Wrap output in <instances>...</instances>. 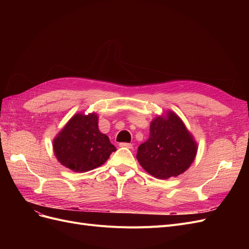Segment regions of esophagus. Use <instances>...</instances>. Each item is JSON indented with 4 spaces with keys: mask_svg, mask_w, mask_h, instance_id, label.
I'll list each match as a JSON object with an SVG mask.
<instances>
[{
    "mask_svg": "<svg viewBox=\"0 0 249 249\" xmlns=\"http://www.w3.org/2000/svg\"><path fill=\"white\" fill-rule=\"evenodd\" d=\"M119 146L120 147H125V148H133V145L131 144V143H126V142H122L119 143Z\"/></svg>",
    "mask_w": 249,
    "mask_h": 249,
    "instance_id": "34e87169",
    "label": "esophagus"
}]
</instances>
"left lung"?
I'll list each match as a JSON object with an SVG mask.
<instances>
[{"label": "left lung", "mask_w": 249, "mask_h": 249, "mask_svg": "<svg viewBox=\"0 0 249 249\" xmlns=\"http://www.w3.org/2000/svg\"><path fill=\"white\" fill-rule=\"evenodd\" d=\"M197 148V142L183 120L168 110L150 122L149 137L139 145L137 160L150 176L167 179L191 166Z\"/></svg>", "instance_id": "1"}]
</instances>
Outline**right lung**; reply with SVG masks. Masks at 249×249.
<instances>
[{
	"instance_id": "add662e5",
	"label": "right lung",
	"mask_w": 249,
	"mask_h": 249,
	"mask_svg": "<svg viewBox=\"0 0 249 249\" xmlns=\"http://www.w3.org/2000/svg\"><path fill=\"white\" fill-rule=\"evenodd\" d=\"M59 163L74 172H86L106 162L115 146L99 130L96 113L74 114L53 140Z\"/></svg>"
}]
</instances>
